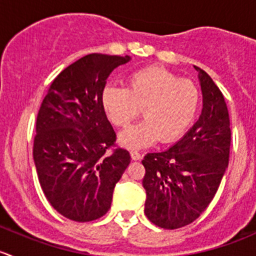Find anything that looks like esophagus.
Wrapping results in <instances>:
<instances>
[{
  "instance_id": "1",
  "label": "esophagus",
  "mask_w": 256,
  "mask_h": 256,
  "mask_svg": "<svg viewBox=\"0 0 256 256\" xmlns=\"http://www.w3.org/2000/svg\"><path fill=\"white\" fill-rule=\"evenodd\" d=\"M130 154H131V158H132L134 161H138V160H140V158H141L140 152L135 151V150H132V151L130 152Z\"/></svg>"
}]
</instances>
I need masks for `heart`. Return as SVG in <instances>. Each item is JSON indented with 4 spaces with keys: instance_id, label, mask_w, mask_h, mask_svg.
Segmentation results:
<instances>
[{
    "instance_id": "1",
    "label": "heart",
    "mask_w": 256,
    "mask_h": 256,
    "mask_svg": "<svg viewBox=\"0 0 256 256\" xmlns=\"http://www.w3.org/2000/svg\"><path fill=\"white\" fill-rule=\"evenodd\" d=\"M200 94L190 79H180L161 66H147L131 74L126 88L106 85L102 105L112 125L126 128L140 115L144 120L126 128L118 140L128 148H141L161 140L172 142L192 124Z\"/></svg>"
}]
</instances>
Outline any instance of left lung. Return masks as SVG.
Segmentation results:
<instances>
[{"mask_svg":"<svg viewBox=\"0 0 256 256\" xmlns=\"http://www.w3.org/2000/svg\"><path fill=\"white\" fill-rule=\"evenodd\" d=\"M194 68L203 95L200 118L174 146L142 160L144 214L164 229L188 226L206 210L229 162L232 134L226 100L210 76Z\"/></svg>","mask_w":256,"mask_h":256,"instance_id":"obj_1","label":"left lung"}]
</instances>
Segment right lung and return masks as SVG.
Segmentation results:
<instances>
[{
    "mask_svg": "<svg viewBox=\"0 0 256 256\" xmlns=\"http://www.w3.org/2000/svg\"><path fill=\"white\" fill-rule=\"evenodd\" d=\"M130 56L92 53L66 66L53 80L36 122L33 160L48 202L74 222L108 213L112 192L131 161L112 150L116 134L102 105L108 76Z\"/></svg>",
    "mask_w": 256,
    "mask_h": 256,
    "instance_id": "1",
    "label": "right lung"
}]
</instances>
